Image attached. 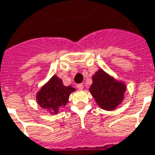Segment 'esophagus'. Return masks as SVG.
Here are the masks:
<instances>
[{
	"label": "esophagus",
	"mask_w": 155,
	"mask_h": 155,
	"mask_svg": "<svg viewBox=\"0 0 155 155\" xmlns=\"http://www.w3.org/2000/svg\"><path fill=\"white\" fill-rule=\"evenodd\" d=\"M83 87H84L83 84H77V88L79 89V90H82V89H83Z\"/></svg>",
	"instance_id": "esophagus-1"
}]
</instances>
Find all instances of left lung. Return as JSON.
Wrapping results in <instances>:
<instances>
[{
    "label": "left lung",
    "instance_id": "1",
    "mask_svg": "<svg viewBox=\"0 0 155 155\" xmlns=\"http://www.w3.org/2000/svg\"><path fill=\"white\" fill-rule=\"evenodd\" d=\"M90 91L99 106L106 110H112L123 101L125 85L100 70L93 76Z\"/></svg>",
    "mask_w": 155,
    "mask_h": 155
}]
</instances>
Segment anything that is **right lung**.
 <instances>
[{
    "label": "right lung",
    "instance_id": "1",
    "mask_svg": "<svg viewBox=\"0 0 155 155\" xmlns=\"http://www.w3.org/2000/svg\"><path fill=\"white\" fill-rule=\"evenodd\" d=\"M73 91L74 88L64 86L61 79L54 75L37 94L38 104L43 109L50 110L52 114H56L59 112V108L66 104Z\"/></svg>",
    "mask_w": 155,
    "mask_h": 155
}]
</instances>
